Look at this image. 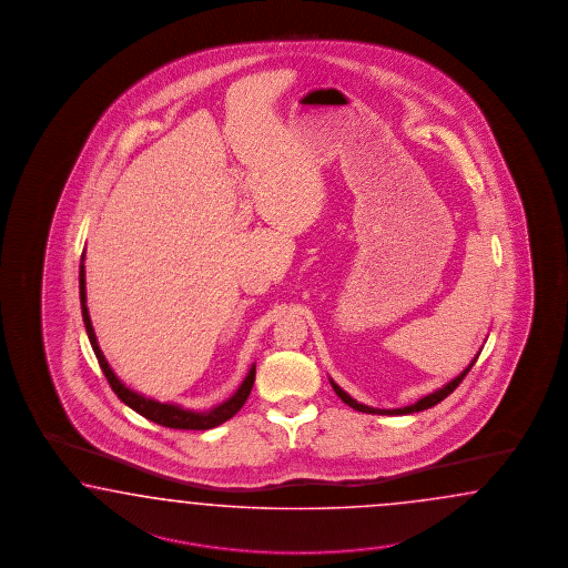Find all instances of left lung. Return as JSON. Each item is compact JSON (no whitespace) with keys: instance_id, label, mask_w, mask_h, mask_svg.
<instances>
[{"instance_id":"obj_1","label":"left lung","mask_w":568,"mask_h":568,"mask_svg":"<svg viewBox=\"0 0 568 568\" xmlns=\"http://www.w3.org/2000/svg\"><path fill=\"white\" fill-rule=\"evenodd\" d=\"M477 362V358L475 361L470 362L468 364V368L466 371H463L458 377L454 378V381H449L447 383L446 387H442V389H437V392H433V394H429V396L423 397V399H418L416 404H413V406H404V408H394V410H378V408H371V406H364V404H358L356 399H352V397L347 396L345 394L344 389L337 385V383H333L331 381V385H333V389H335V394L337 396L342 397L344 399L345 404L349 406V408H354V410H358V413H366V414H413V413H420V410H427V408H433L435 404H439L442 399H446L460 383H463V378L468 375V371L473 368V364Z\"/></svg>"}]
</instances>
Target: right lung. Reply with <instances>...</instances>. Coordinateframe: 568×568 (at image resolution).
I'll return each instance as SVG.
<instances>
[{"label":"right lung","mask_w":568,"mask_h":568,"mask_svg":"<svg viewBox=\"0 0 568 568\" xmlns=\"http://www.w3.org/2000/svg\"><path fill=\"white\" fill-rule=\"evenodd\" d=\"M83 260H85V254H83L81 266H79V293H81V310H83L87 335H89V342H91V347H93V352H95V358H98L100 366H102L103 375L108 378L112 392L121 397V402H124L129 408H133V410L141 414V416H145L148 420H154L158 425L169 427V429H212V427L223 425L224 420H229L231 416H235V414L240 413L241 406L245 404V399H247L252 387H254L256 366L250 368L247 377L241 383L240 389L235 392V396L229 397L221 406H216V408H212V410H207V413H193V410H183V408H179V406H174V404H160V402H155V399L139 396L135 392H131L129 387H124L121 383V378L112 373L110 364L103 358L102 349H100L98 339H95V331H93L91 318H89V310H87L85 266H83Z\"/></svg>","instance_id":"1"}]
</instances>
